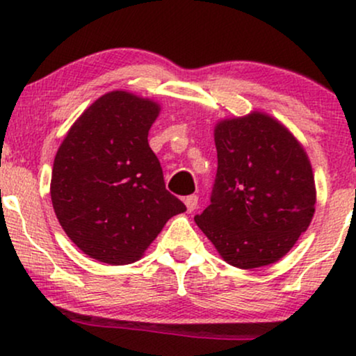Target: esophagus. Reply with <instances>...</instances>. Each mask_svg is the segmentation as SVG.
<instances>
[{
    "instance_id": "1",
    "label": "esophagus",
    "mask_w": 356,
    "mask_h": 356,
    "mask_svg": "<svg viewBox=\"0 0 356 356\" xmlns=\"http://www.w3.org/2000/svg\"><path fill=\"white\" fill-rule=\"evenodd\" d=\"M185 204H186V210L188 211H195L196 210V207H198V196L196 195H190V196H186L185 198Z\"/></svg>"
}]
</instances>
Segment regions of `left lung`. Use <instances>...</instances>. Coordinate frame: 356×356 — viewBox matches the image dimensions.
Instances as JSON below:
<instances>
[{"label":"left lung","instance_id":"left-lung-1","mask_svg":"<svg viewBox=\"0 0 356 356\" xmlns=\"http://www.w3.org/2000/svg\"><path fill=\"white\" fill-rule=\"evenodd\" d=\"M218 168L210 204L195 221L225 261L270 265L293 248L315 213V179L302 145L268 115L215 128Z\"/></svg>","mask_w":356,"mask_h":356}]
</instances>
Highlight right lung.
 Listing matches in <instances>:
<instances>
[{
	"label": "right lung",
	"instance_id": "1",
	"mask_svg": "<svg viewBox=\"0 0 356 356\" xmlns=\"http://www.w3.org/2000/svg\"><path fill=\"white\" fill-rule=\"evenodd\" d=\"M160 108L127 91L103 95L71 127L51 173V202L70 240L108 265L136 261L171 216L186 211L148 145Z\"/></svg>",
	"mask_w": 356,
	"mask_h": 356
}]
</instances>
